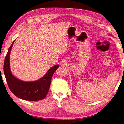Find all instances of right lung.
Masks as SVG:
<instances>
[{
  "mask_svg": "<svg viewBox=\"0 0 124 124\" xmlns=\"http://www.w3.org/2000/svg\"><path fill=\"white\" fill-rule=\"evenodd\" d=\"M14 41L8 49L3 66L4 75L9 89L15 95L22 99L37 101L44 99L48 93L52 75L59 65L52 67L42 78L37 81L25 82L20 80L12 75L10 69V53Z\"/></svg>",
  "mask_w": 124,
  "mask_h": 124,
  "instance_id": "1",
  "label": "right lung"
}]
</instances>
